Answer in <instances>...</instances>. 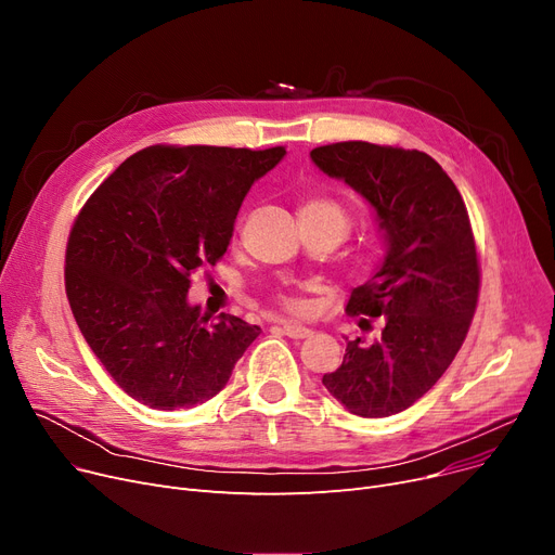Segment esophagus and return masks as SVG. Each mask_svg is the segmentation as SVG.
<instances>
[{"label": "esophagus", "mask_w": 555, "mask_h": 555, "mask_svg": "<svg viewBox=\"0 0 555 555\" xmlns=\"http://www.w3.org/2000/svg\"><path fill=\"white\" fill-rule=\"evenodd\" d=\"M282 332H284L288 338H307V336L311 334L309 327L298 325V323H282Z\"/></svg>", "instance_id": "34e87169"}]
</instances>
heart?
<instances>
[{
  "instance_id": "1",
  "label": "heart",
  "mask_w": 555,
  "mask_h": 555,
  "mask_svg": "<svg viewBox=\"0 0 555 555\" xmlns=\"http://www.w3.org/2000/svg\"><path fill=\"white\" fill-rule=\"evenodd\" d=\"M300 215H305V217H336V219L346 221V215H343L340 205L330 201V198H309V201H305L302 207H300ZM278 302L288 313H305L307 311V302L298 296H280Z\"/></svg>"
}]
</instances>
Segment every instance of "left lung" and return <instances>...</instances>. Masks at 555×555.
<instances>
[{"instance_id":"8db88e82","label":"left lung","mask_w":555,"mask_h":555,"mask_svg":"<svg viewBox=\"0 0 555 555\" xmlns=\"http://www.w3.org/2000/svg\"><path fill=\"white\" fill-rule=\"evenodd\" d=\"M309 155L371 203L386 244L373 278L346 307L384 315L382 336L371 346L350 340L323 384L350 413L388 417L442 377L469 330L481 278L467 209L452 178L422 151L338 142Z\"/></svg>"}]
</instances>
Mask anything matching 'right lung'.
<instances>
[{
    "label": "right lung",
    "mask_w": 555,
    "mask_h": 555,
    "mask_svg": "<svg viewBox=\"0 0 555 555\" xmlns=\"http://www.w3.org/2000/svg\"><path fill=\"white\" fill-rule=\"evenodd\" d=\"M284 146H149L78 212L65 288L78 330L117 386L155 411L192 409L228 384L257 325L190 305L192 275L228 250L253 182Z\"/></svg>",
    "instance_id": "obj_1"
}]
</instances>
